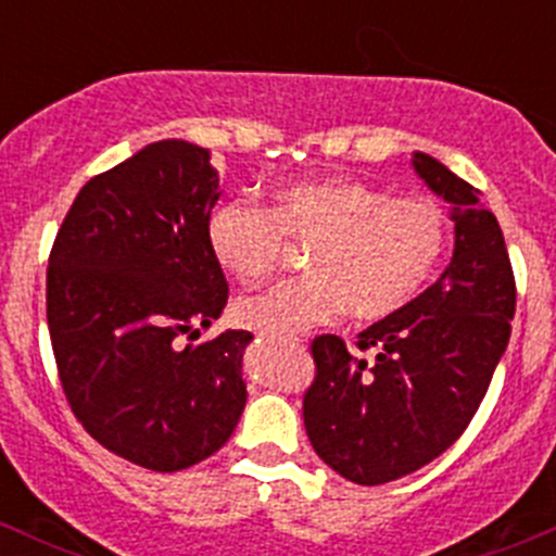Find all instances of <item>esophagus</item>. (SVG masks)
<instances>
[{"instance_id": "1", "label": "esophagus", "mask_w": 556, "mask_h": 556, "mask_svg": "<svg viewBox=\"0 0 556 556\" xmlns=\"http://www.w3.org/2000/svg\"><path fill=\"white\" fill-rule=\"evenodd\" d=\"M263 336H266V333H263ZM285 341H293V344H299V339H293V336H288V339H285Z\"/></svg>"}]
</instances>
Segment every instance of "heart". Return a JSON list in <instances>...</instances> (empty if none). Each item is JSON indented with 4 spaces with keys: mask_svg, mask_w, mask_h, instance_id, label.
<instances>
[{
    "mask_svg": "<svg viewBox=\"0 0 556 556\" xmlns=\"http://www.w3.org/2000/svg\"><path fill=\"white\" fill-rule=\"evenodd\" d=\"M446 215L428 199L387 195L363 179H304L274 193L271 210L228 201L206 223L215 261L244 288L266 282L290 244L312 247L304 268L237 304V317L268 333H299L346 309L379 323L406 309L446 250Z\"/></svg>",
    "mask_w": 556,
    "mask_h": 556,
    "instance_id": "heart-1",
    "label": "heart"
}]
</instances>
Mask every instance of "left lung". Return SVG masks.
<instances>
[{
  "mask_svg": "<svg viewBox=\"0 0 556 556\" xmlns=\"http://www.w3.org/2000/svg\"><path fill=\"white\" fill-rule=\"evenodd\" d=\"M414 169L454 204V257L441 279L346 350L314 336L304 425L314 452L355 484H384L444 454L479 412L508 346L517 279L481 190L430 155Z\"/></svg>",
  "mask_w": 556,
  "mask_h": 556,
  "instance_id": "1",
  "label": "left lung"
}]
</instances>
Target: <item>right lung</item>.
<instances>
[{"instance_id":"obj_1","label":"right lung","mask_w":556,"mask_h":556,"mask_svg":"<svg viewBox=\"0 0 556 556\" xmlns=\"http://www.w3.org/2000/svg\"><path fill=\"white\" fill-rule=\"evenodd\" d=\"M182 139L148 144L83 185L48 257V330L61 390L106 452L190 468L244 412L247 330L201 344L228 282L206 239L220 179Z\"/></svg>"}]
</instances>
